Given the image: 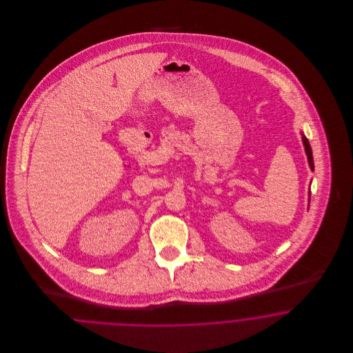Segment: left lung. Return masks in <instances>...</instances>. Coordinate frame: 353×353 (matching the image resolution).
Listing matches in <instances>:
<instances>
[{"instance_id":"8db88e82","label":"left lung","mask_w":353,"mask_h":353,"mask_svg":"<svg viewBox=\"0 0 353 353\" xmlns=\"http://www.w3.org/2000/svg\"><path fill=\"white\" fill-rule=\"evenodd\" d=\"M303 144L305 147V153H307V157H308V163H310V167L314 170V159H312V151H311V145L307 140V137H303Z\"/></svg>"}]
</instances>
